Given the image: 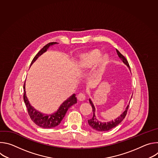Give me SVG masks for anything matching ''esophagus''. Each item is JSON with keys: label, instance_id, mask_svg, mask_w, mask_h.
<instances>
[{"label": "esophagus", "instance_id": "obj_1", "mask_svg": "<svg viewBox=\"0 0 158 158\" xmlns=\"http://www.w3.org/2000/svg\"><path fill=\"white\" fill-rule=\"evenodd\" d=\"M77 99L79 101H84L85 99V94L82 93H80L78 95H77Z\"/></svg>", "mask_w": 158, "mask_h": 158}]
</instances>
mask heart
<instances>
[{
    "label": "heart",
    "mask_w": 158,
    "mask_h": 158,
    "mask_svg": "<svg viewBox=\"0 0 158 158\" xmlns=\"http://www.w3.org/2000/svg\"><path fill=\"white\" fill-rule=\"evenodd\" d=\"M109 61V55L107 53L101 55V51L99 49H94L79 55L77 62V68L82 71H86L92 68L96 64L94 78L99 81Z\"/></svg>",
    "instance_id": "heart-1"
}]
</instances>
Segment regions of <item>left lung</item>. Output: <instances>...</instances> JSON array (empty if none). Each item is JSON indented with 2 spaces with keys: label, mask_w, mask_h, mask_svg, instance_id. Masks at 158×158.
<instances>
[{
  "label": "left lung",
  "mask_w": 158,
  "mask_h": 158,
  "mask_svg": "<svg viewBox=\"0 0 158 158\" xmlns=\"http://www.w3.org/2000/svg\"><path fill=\"white\" fill-rule=\"evenodd\" d=\"M116 51H117V53H118V55L119 57L123 60V63L128 67L129 69L130 70V67H129V63H128L127 59H126V57L123 54H121L118 50L116 49ZM131 98H132V96H131ZM89 102H90V104H91V105L92 106V108H93V118L91 119L88 120V123H89V125L91 126L92 128H93L94 129H95L96 131H109L110 129L114 128V127L118 126L119 124H120L122 122V121L124 119V118L126 117V114H127V109H128V107H129V105H127V107H126L125 110L123 112V113L119 116L116 118L115 119L110 121L109 122H106V123H102V122H101V121H98V119L96 118V115H95V111H96L95 107H94L93 102L91 101V99H89ZM129 103H130V102H129Z\"/></svg>",
  "instance_id": "left-lung-1"
}]
</instances>
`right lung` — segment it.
<instances>
[{"label": "right lung", "instance_id": "right-lung-1", "mask_svg": "<svg viewBox=\"0 0 158 158\" xmlns=\"http://www.w3.org/2000/svg\"><path fill=\"white\" fill-rule=\"evenodd\" d=\"M58 44L57 42H50L46 45L34 57L32 62L31 64L30 67L32 64L37 59V58L40 56L42 54L46 52L50 46H53L54 44ZM26 81L24 84V101L25 104L26 106L29 115L31 119V120L38 126L42 127V128H52L57 126H58L60 122L62 121V119L65 116L67 110L69 108L74 105V104L77 103V98L76 97V94H73L68 99H67L65 101H64L57 110L54 112V113L51 114H45L42 113L40 112H39L35 109H34L30 104L27 97L26 96Z\"/></svg>", "mask_w": 158, "mask_h": 158}]
</instances>
